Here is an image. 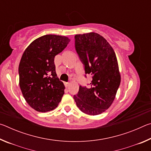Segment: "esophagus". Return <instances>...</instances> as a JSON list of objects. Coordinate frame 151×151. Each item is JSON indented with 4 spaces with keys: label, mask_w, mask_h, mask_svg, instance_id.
I'll return each mask as SVG.
<instances>
[{
    "label": "esophagus",
    "mask_w": 151,
    "mask_h": 151,
    "mask_svg": "<svg viewBox=\"0 0 151 151\" xmlns=\"http://www.w3.org/2000/svg\"><path fill=\"white\" fill-rule=\"evenodd\" d=\"M65 87L67 88V87H68V86L70 85V83H65Z\"/></svg>",
    "instance_id": "obj_1"
}]
</instances>
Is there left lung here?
Segmentation results:
<instances>
[{
  "label": "left lung",
  "instance_id": "left-lung-1",
  "mask_svg": "<svg viewBox=\"0 0 151 151\" xmlns=\"http://www.w3.org/2000/svg\"><path fill=\"white\" fill-rule=\"evenodd\" d=\"M75 48L85 65V74L92 75L91 87L80 86L74 96L76 106L88 115H98L108 109L115 99L121 83L115 52L98 33L76 35Z\"/></svg>",
  "mask_w": 151,
  "mask_h": 151
}]
</instances>
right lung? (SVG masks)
Masks as SVG:
<instances>
[{"mask_svg": "<svg viewBox=\"0 0 151 151\" xmlns=\"http://www.w3.org/2000/svg\"><path fill=\"white\" fill-rule=\"evenodd\" d=\"M70 40L65 36L44 35L30 43L22 54L19 66L20 88L35 111H52L62 99L65 87L57 77L54 60Z\"/></svg>", "mask_w": 151, "mask_h": 151, "instance_id": "right-lung-1", "label": "right lung"}]
</instances>
